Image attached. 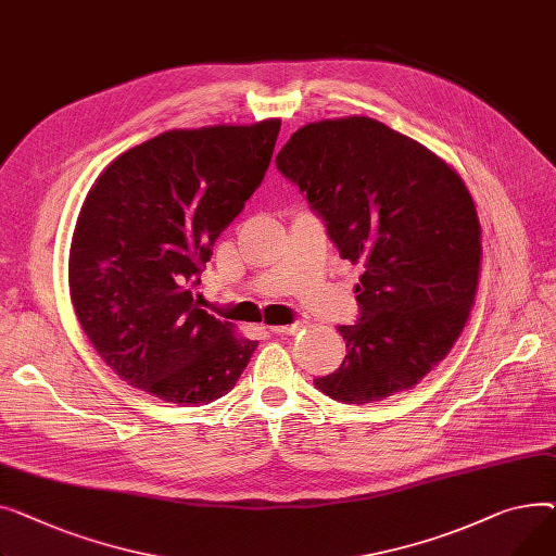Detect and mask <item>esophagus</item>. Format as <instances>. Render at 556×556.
Returning a JSON list of instances; mask_svg holds the SVG:
<instances>
[{
    "instance_id": "esophagus-1",
    "label": "esophagus",
    "mask_w": 556,
    "mask_h": 556,
    "mask_svg": "<svg viewBox=\"0 0 556 556\" xmlns=\"http://www.w3.org/2000/svg\"><path fill=\"white\" fill-rule=\"evenodd\" d=\"M305 328V323H291V325H274L269 328L271 334H299Z\"/></svg>"
}]
</instances>
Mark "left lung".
Here are the masks:
<instances>
[{
	"label": "left lung",
	"instance_id": "8db88e82",
	"mask_svg": "<svg viewBox=\"0 0 556 556\" xmlns=\"http://www.w3.org/2000/svg\"><path fill=\"white\" fill-rule=\"evenodd\" d=\"M362 267V318L339 325L345 358L320 393L372 404L415 388L460 339L482 263L471 192L453 166L368 116L307 123L276 156Z\"/></svg>",
	"mask_w": 556,
	"mask_h": 556
}]
</instances>
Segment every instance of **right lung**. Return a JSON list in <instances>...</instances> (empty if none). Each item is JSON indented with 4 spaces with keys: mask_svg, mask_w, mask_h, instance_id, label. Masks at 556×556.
Here are the masks:
<instances>
[{
    "mask_svg": "<svg viewBox=\"0 0 556 556\" xmlns=\"http://www.w3.org/2000/svg\"><path fill=\"white\" fill-rule=\"evenodd\" d=\"M280 118L170 129L116 156L80 208L70 289L83 330L132 388L204 406L244 372L257 341L192 299L224 228L265 179Z\"/></svg>",
    "mask_w": 556,
    "mask_h": 556,
    "instance_id": "obj_1",
    "label": "right lung"
}]
</instances>
